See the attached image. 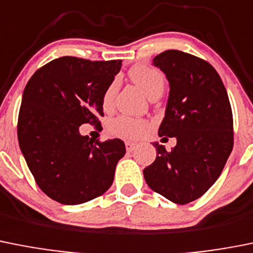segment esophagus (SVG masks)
<instances>
[{
	"label": "esophagus",
	"mask_w": 253,
	"mask_h": 253,
	"mask_svg": "<svg viewBox=\"0 0 253 253\" xmlns=\"http://www.w3.org/2000/svg\"><path fill=\"white\" fill-rule=\"evenodd\" d=\"M136 143H133V142H125V147H126V150L128 152H133L134 149L136 148Z\"/></svg>",
	"instance_id": "esophagus-1"
}]
</instances>
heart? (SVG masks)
<instances>
[{"mask_svg":"<svg viewBox=\"0 0 253 253\" xmlns=\"http://www.w3.org/2000/svg\"><path fill=\"white\" fill-rule=\"evenodd\" d=\"M129 76L131 80L144 91L148 96L158 94L163 91L164 87V75L158 70L148 65H136L129 71ZM115 89H117V81H113L105 90L103 96L104 108H109L113 101ZM149 128L147 120L139 119V118L119 115L109 122L108 131L111 135L123 139H139L145 134Z\"/></svg>","mask_w":253,"mask_h":253,"instance_id":"heart-1","label":"heart"}]
</instances>
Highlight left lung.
Returning a JSON list of instances; mask_svg holds the SVG:
<instances>
[{
  "label": "left lung",
  "mask_w": 253,
  "mask_h": 253,
  "mask_svg": "<svg viewBox=\"0 0 253 253\" xmlns=\"http://www.w3.org/2000/svg\"><path fill=\"white\" fill-rule=\"evenodd\" d=\"M153 64L170 86L158 134L175 136L177 145L167 152L154 143L157 158L143 173L153 191L187 205L203 196L223 170L233 148L232 109L218 73L206 60L167 50Z\"/></svg>",
  "instance_id": "obj_1"
}]
</instances>
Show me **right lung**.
Returning <instances> with one entry per match:
<instances>
[{"label": "right lung", "mask_w": 253, "mask_h": 253, "mask_svg": "<svg viewBox=\"0 0 253 253\" xmlns=\"http://www.w3.org/2000/svg\"><path fill=\"white\" fill-rule=\"evenodd\" d=\"M120 68L122 60L62 56L36 70L25 86L18 144L37 185L56 202L85 203L105 193L114 180L124 142L92 140L79 128H100L104 92Z\"/></svg>", "instance_id": "right-lung-1"}]
</instances>
